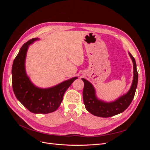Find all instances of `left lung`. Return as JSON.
I'll list each match as a JSON object with an SVG mask.
<instances>
[{
    "label": "left lung",
    "instance_id": "left-lung-1",
    "mask_svg": "<svg viewBox=\"0 0 150 150\" xmlns=\"http://www.w3.org/2000/svg\"><path fill=\"white\" fill-rule=\"evenodd\" d=\"M129 55L133 64V79L129 90L122 96L112 102H105L97 98L96 90L94 86L88 80L82 78L84 86L83 92V101L86 109L92 115L108 117L123 112L128 108L134 96L137 88L138 74L137 64L133 56L129 52Z\"/></svg>",
    "mask_w": 150,
    "mask_h": 150
}]
</instances>
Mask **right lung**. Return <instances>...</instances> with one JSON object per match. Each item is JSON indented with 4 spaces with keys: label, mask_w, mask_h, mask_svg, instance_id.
I'll return each mask as SVG.
<instances>
[{
    "label": "right lung",
    "mask_w": 150,
    "mask_h": 150,
    "mask_svg": "<svg viewBox=\"0 0 150 150\" xmlns=\"http://www.w3.org/2000/svg\"><path fill=\"white\" fill-rule=\"evenodd\" d=\"M39 38L25 42L13 62L12 68V88L17 99L28 110L35 114H47L59 107L63 96L74 81V77L48 88H40L31 82L25 71L27 52L30 44Z\"/></svg>",
    "instance_id": "1"
}]
</instances>
